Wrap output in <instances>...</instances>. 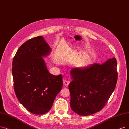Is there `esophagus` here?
<instances>
[{"label": "esophagus", "instance_id": "obj_1", "mask_svg": "<svg viewBox=\"0 0 129 129\" xmlns=\"http://www.w3.org/2000/svg\"><path fill=\"white\" fill-rule=\"evenodd\" d=\"M69 82H70L69 81L65 80H64V81H63V84H64V85L66 86H68V85H69Z\"/></svg>", "mask_w": 129, "mask_h": 129}]
</instances>
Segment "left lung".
Instances as JSON below:
<instances>
[{"instance_id":"left-lung-1","label":"left lung","mask_w":129,"mask_h":129,"mask_svg":"<svg viewBox=\"0 0 129 129\" xmlns=\"http://www.w3.org/2000/svg\"><path fill=\"white\" fill-rule=\"evenodd\" d=\"M115 58L102 64L72 69L69 84L71 110L81 116L101 110L114 91L117 80Z\"/></svg>"}]
</instances>
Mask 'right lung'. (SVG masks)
I'll list each match as a JSON object with an SVG mask.
<instances>
[{"mask_svg": "<svg viewBox=\"0 0 129 129\" xmlns=\"http://www.w3.org/2000/svg\"><path fill=\"white\" fill-rule=\"evenodd\" d=\"M51 51L42 36L29 39L19 48L14 57L12 75L15 94L29 112L45 114L63 85L62 76L51 74L44 58Z\"/></svg>", "mask_w": 129, "mask_h": 129, "instance_id": "add662e5", "label": "right lung"}]
</instances>
